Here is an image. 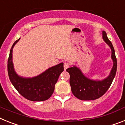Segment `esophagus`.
I'll return each instance as SVG.
<instances>
[{"label":"esophagus","instance_id":"esophagus-1","mask_svg":"<svg viewBox=\"0 0 125 125\" xmlns=\"http://www.w3.org/2000/svg\"><path fill=\"white\" fill-rule=\"evenodd\" d=\"M69 66H70V63L68 62H65L63 64V67H64V69L65 70H66V69H67L69 67Z\"/></svg>","mask_w":125,"mask_h":125}]
</instances>
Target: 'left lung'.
<instances>
[{"mask_svg": "<svg viewBox=\"0 0 125 125\" xmlns=\"http://www.w3.org/2000/svg\"><path fill=\"white\" fill-rule=\"evenodd\" d=\"M103 38L111 50V58L113 62V66L108 77L102 81L92 80L85 77L81 69L74 65L66 70L70 74L72 92L81 100H94L101 97L109 88L116 73L117 60L113 46L105 31H103Z\"/></svg>", "mask_w": 125, "mask_h": 125, "instance_id": "1", "label": "left lung"}]
</instances>
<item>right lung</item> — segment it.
I'll list each match as a JSON object with an SVG mask.
<instances>
[{
	"mask_svg": "<svg viewBox=\"0 0 125 125\" xmlns=\"http://www.w3.org/2000/svg\"><path fill=\"white\" fill-rule=\"evenodd\" d=\"M20 40L14 43L7 62V70L10 82L19 94L31 101H43L52 96L60 73L63 71V63L50 67L39 75L32 78L20 77L16 73L12 63V50Z\"/></svg>",
	"mask_w": 125,
	"mask_h": 125,
	"instance_id": "add662e5",
	"label": "right lung"
}]
</instances>
